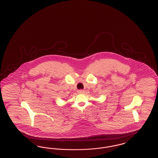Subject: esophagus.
<instances>
[{
    "label": "esophagus",
    "instance_id": "1",
    "mask_svg": "<svg viewBox=\"0 0 158 158\" xmlns=\"http://www.w3.org/2000/svg\"><path fill=\"white\" fill-rule=\"evenodd\" d=\"M77 92H78V94H82V93L84 92V90L79 89V90H77Z\"/></svg>",
    "mask_w": 158,
    "mask_h": 158
}]
</instances>
